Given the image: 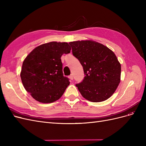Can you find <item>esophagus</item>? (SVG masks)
Instances as JSON below:
<instances>
[{
    "label": "esophagus",
    "mask_w": 146,
    "mask_h": 146,
    "mask_svg": "<svg viewBox=\"0 0 146 146\" xmlns=\"http://www.w3.org/2000/svg\"><path fill=\"white\" fill-rule=\"evenodd\" d=\"M69 78L70 80H73V76H72V75H70V76H69Z\"/></svg>",
    "instance_id": "obj_1"
}]
</instances>
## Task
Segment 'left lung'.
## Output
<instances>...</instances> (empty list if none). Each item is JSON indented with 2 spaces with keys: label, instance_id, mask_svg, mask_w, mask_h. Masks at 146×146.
Masks as SVG:
<instances>
[{
  "label": "left lung",
  "instance_id": "8db88e82",
  "mask_svg": "<svg viewBox=\"0 0 146 146\" xmlns=\"http://www.w3.org/2000/svg\"><path fill=\"white\" fill-rule=\"evenodd\" d=\"M69 44L85 75L83 82L76 85L82 96L92 102L110 98L121 82V66L114 53L102 44L92 40Z\"/></svg>",
  "mask_w": 146,
  "mask_h": 146
}]
</instances>
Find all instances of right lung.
<instances>
[{
    "label": "right lung",
    "instance_id": "obj_1",
    "mask_svg": "<svg viewBox=\"0 0 146 146\" xmlns=\"http://www.w3.org/2000/svg\"><path fill=\"white\" fill-rule=\"evenodd\" d=\"M70 50L68 42L52 41L35 47L26 56L20 76L25 90L33 99L48 104L63 96L70 82L63 76L61 57Z\"/></svg>",
    "mask_w": 146,
    "mask_h": 146
}]
</instances>
